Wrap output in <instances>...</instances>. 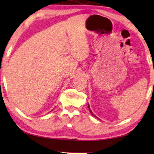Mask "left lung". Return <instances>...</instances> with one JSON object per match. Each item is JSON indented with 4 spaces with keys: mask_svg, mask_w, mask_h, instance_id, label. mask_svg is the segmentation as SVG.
<instances>
[{
    "mask_svg": "<svg viewBox=\"0 0 154 154\" xmlns=\"http://www.w3.org/2000/svg\"><path fill=\"white\" fill-rule=\"evenodd\" d=\"M88 108H89V109H90V113H92V116H94V113L92 112V111H91V110H90V106H89V105H88Z\"/></svg>",
    "mask_w": 154,
    "mask_h": 154,
    "instance_id": "left-lung-1",
    "label": "left lung"
}]
</instances>
